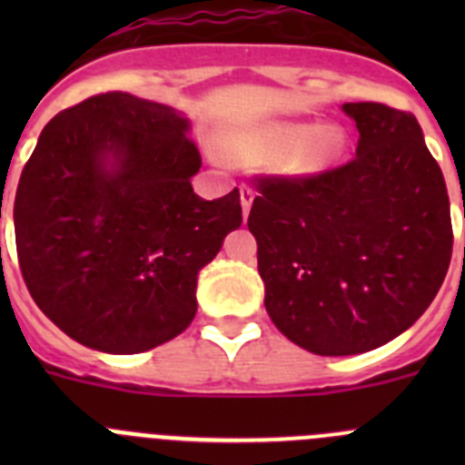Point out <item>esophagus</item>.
<instances>
[{
  "label": "esophagus",
  "mask_w": 465,
  "mask_h": 465,
  "mask_svg": "<svg viewBox=\"0 0 465 465\" xmlns=\"http://www.w3.org/2000/svg\"><path fill=\"white\" fill-rule=\"evenodd\" d=\"M240 195H242V212H244V216H249V212H252V204H253V197H256V191H253L252 186L242 183Z\"/></svg>",
  "instance_id": "1"
}]
</instances>
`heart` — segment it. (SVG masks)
Listing matches in <instances>:
<instances>
[{
  "mask_svg": "<svg viewBox=\"0 0 465 465\" xmlns=\"http://www.w3.org/2000/svg\"><path fill=\"white\" fill-rule=\"evenodd\" d=\"M342 142L338 127L262 123L225 134L221 139V151L235 160H270L283 153L282 163L289 170L310 174L331 165L342 151Z\"/></svg>",
  "mask_w": 465,
  "mask_h": 465,
  "instance_id": "obj_1",
  "label": "heart"
}]
</instances>
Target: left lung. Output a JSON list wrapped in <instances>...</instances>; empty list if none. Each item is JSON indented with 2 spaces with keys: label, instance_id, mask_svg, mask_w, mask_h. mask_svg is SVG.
<instances>
[{
  "label": "left lung",
  "instance_id": "8db88e82",
  "mask_svg": "<svg viewBox=\"0 0 465 465\" xmlns=\"http://www.w3.org/2000/svg\"><path fill=\"white\" fill-rule=\"evenodd\" d=\"M359 146L347 165L253 176L249 230L265 310L298 347L351 356L408 331L445 282L450 197L410 111L347 102Z\"/></svg>",
  "mask_w": 465,
  "mask_h": 465
}]
</instances>
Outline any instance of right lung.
I'll use <instances>...</instances> for the list:
<instances>
[{"label":"right lung","mask_w":465,"mask_h":465,"mask_svg":"<svg viewBox=\"0 0 465 465\" xmlns=\"http://www.w3.org/2000/svg\"><path fill=\"white\" fill-rule=\"evenodd\" d=\"M188 121L111 90L41 133L14 203L20 272L63 332L139 354L191 326L197 272L242 225L240 191L193 193L203 158Z\"/></svg>","instance_id":"1"}]
</instances>
